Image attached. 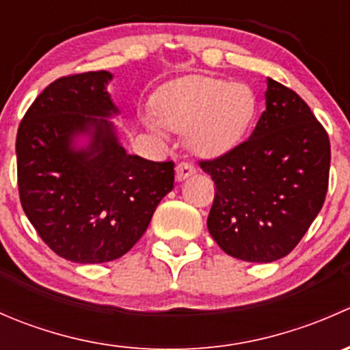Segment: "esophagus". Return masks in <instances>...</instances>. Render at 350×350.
<instances>
[{
    "label": "esophagus",
    "mask_w": 350,
    "mask_h": 350,
    "mask_svg": "<svg viewBox=\"0 0 350 350\" xmlns=\"http://www.w3.org/2000/svg\"><path fill=\"white\" fill-rule=\"evenodd\" d=\"M193 174H196V167L193 164H189V162H179L176 165V179L178 181H185V179L191 178Z\"/></svg>",
    "instance_id": "1"
}]
</instances>
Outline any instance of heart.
Listing matches in <instances>:
<instances>
[{
    "instance_id": "obj_1",
    "label": "heart",
    "mask_w": 350,
    "mask_h": 350,
    "mask_svg": "<svg viewBox=\"0 0 350 350\" xmlns=\"http://www.w3.org/2000/svg\"><path fill=\"white\" fill-rule=\"evenodd\" d=\"M159 122L174 132H186L196 154L215 157L234 149L256 115V96L245 84L208 76L172 81L154 98ZM149 129L161 133L152 123Z\"/></svg>"
}]
</instances>
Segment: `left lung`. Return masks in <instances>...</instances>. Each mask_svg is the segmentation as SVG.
I'll list each match as a JSON object with an SVG mask.
<instances>
[{"label":"left lung","mask_w":350,"mask_h":350,"mask_svg":"<svg viewBox=\"0 0 350 350\" xmlns=\"http://www.w3.org/2000/svg\"><path fill=\"white\" fill-rule=\"evenodd\" d=\"M200 167L215 181L208 230L247 262L288 256L322 210L330 140L308 105L267 77L266 111L252 135Z\"/></svg>","instance_id":"left-lung-1"}]
</instances>
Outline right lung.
Wrapping results in <instances>:
<instances>
[{
  "label": "right lung",
  "instance_id": "right-lung-1",
  "mask_svg": "<svg viewBox=\"0 0 350 350\" xmlns=\"http://www.w3.org/2000/svg\"><path fill=\"white\" fill-rule=\"evenodd\" d=\"M108 70L49 84L16 133L18 191L40 239L70 262L100 264L129 252L174 188V162L126 154L109 116ZM79 136L88 146L76 148Z\"/></svg>",
  "mask_w": 350,
  "mask_h": 350
}]
</instances>
